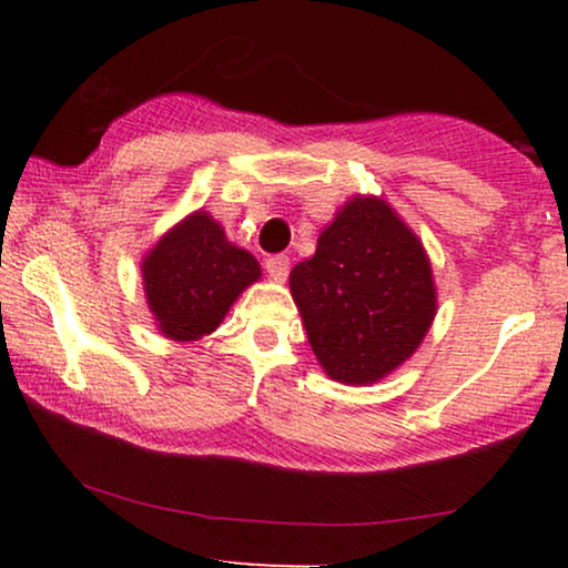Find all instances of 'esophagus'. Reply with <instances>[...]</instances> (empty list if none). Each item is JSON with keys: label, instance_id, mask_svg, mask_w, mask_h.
I'll list each match as a JSON object with an SVG mask.
<instances>
[{"label": "esophagus", "instance_id": "obj_1", "mask_svg": "<svg viewBox=\"0 0 568 568\" xmlns=\"http://www.w3.org/2000/svg\"><path fill=\"white\" fill-rule=\"evenodd\" d=\"M266 274L274 282H284L290 276V258L286 255H271V258H266Z\"/></svg>", "mask_w": 568, "mask_h": 568}]
</instances>
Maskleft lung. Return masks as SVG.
<instances>
[{
	"label": "left lung",
	"mask_w": 568,
	"mask_h": 568,
	"mask_svg": "<svg viewBox=\"0 0 568 568\" xmlns=\"http://www.w3.org/2000/svg\"><path fill=\"white\" fill-rule=\"evenodd\" d=\"M294 305L325 375L369 385L398 369L437 315L432 263L377 196L346 201L290 274Z\"/></svg>",
	"instance_id": "left-lung-1"
}]
</instances>
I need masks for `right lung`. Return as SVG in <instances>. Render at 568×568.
Listing matches in <instances>:
<instances>
[{
    "mask_svg": "<svg viewBox=\"0 0 568 568\" xmlns=\"http://www.w3.org/2000/svg\"><path fill=\"white\" fill-rule=\"evenodd\" d=\"M146 305L160 333L199 341L216 331L243 290L261 278L251 253L232 245L206 212H193L142 261Z\"/></svg>",
    "mask_w": 568,
    "mask_h": 568,
    "instance_id": "right-lung-1",
    "label": "right lung"
}]
</instances>
